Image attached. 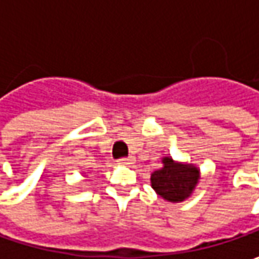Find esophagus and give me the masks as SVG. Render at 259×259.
<instances>
[{
  "mask_svg": "<svg viewBox=\"0 0 259 259\" xmlns=\"http://www.w3.org/2000/svg\"><path fill=\"white\" fill-rule=\"evenodd\" d=\"M135 163V157L133 155H130L128 158H121L119 161H118V164L119 165H133Z\"/></svg>",
  "mask_w": 259,
  "mask_h": 259,
  "instance_id": "esophagus-1",
  "label": "esophagus"
}]
</instances>
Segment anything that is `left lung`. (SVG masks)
I'll list each match as a JSON object with an SVG mask.
<instances>
[{"mask_svg": "<svg viewBox=\"0 0 259 259\" xmlns=\"http://www.w3.org/2000/svg\"><path fill=\"white\" fill-rule=\"evenodd\" d=\"M163 165L151 173V187L167 202L180 203L189 199L200 180V170L194 164L176 161L165 155Z\"/></svg>", "mask_w": 259, "mask_h": 259, "instance_id": "1", "label": "left lung"}]
</instances>
